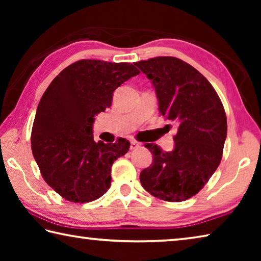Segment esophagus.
Returning a JSON list of instances; mask_svg holds the SVG:
<instances>
[{
  "label": "esophagus",
  "instance_id": "34e87169",
  "mask_svg": "<svg viewBox=\"0 0 261 261\" xmlns=\"http://www.w3.org/2000/svg\"><path fill=\"white\" fill-rule=\"evenodd\" d=\"M138 147H140V144L138 143V141L131 140V143H130V149H137Z\"/></svg>",
  "mask_w": 261,
  "mask_h": 261
}]
</instances>
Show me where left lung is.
Returning a JSON list of instances; mask_svg holds the SVG:
<instances>
[{"label": "left lung", "instance_id": "left-lung-1", "mask_svg": "<svg viewBox=\"0 0 261 261\" xmlns=\"http://www.w3.org/2000/svg\"><path fill=\"white\" fill-rule=\"evenodd\" d=\"M136 65L155 88L159 112L178 124L171 152L145 144L153 162L140 173V183L159 199L184 201L204 188L222 159L227 138L223 105L211 83L187 62L160 56Z\"/></svg>", "mask_w": 261, "mask_h": 261}]
</instances>
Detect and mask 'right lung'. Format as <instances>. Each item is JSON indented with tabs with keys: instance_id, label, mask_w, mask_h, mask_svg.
Wrapping results in <instances>:
<instances>
[{
	"instance_id": "obj_1",
	"label": "right lung",
	"mask_w": 261,
	"mask_h": 261,
	"mask_svg": "<svg viewBox=\"0 0 261 261\" xmlns=\"http://www.w3.org/2000/svg\"><path fill=\"white\" fill-rule=\"evenodd\" d=\"M140 71L130 63L81 60L47 87L33 122L31 146L46 183L69 201L88 202L108 191L112 166L129 140L94 141L95 116L112 106L118 86Z\"/></svg>"
}]
</instances>
